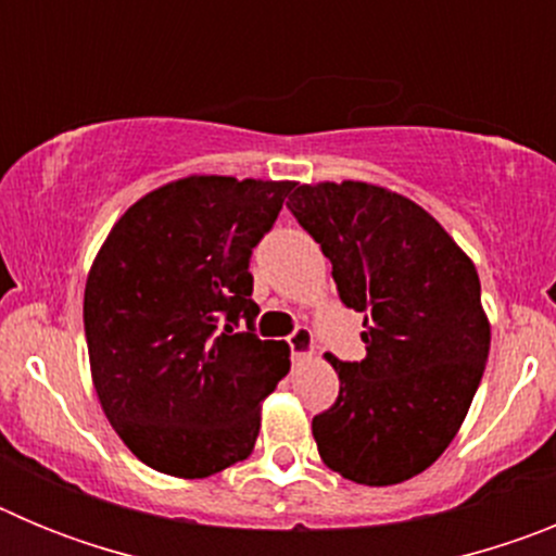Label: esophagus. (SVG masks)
Returning <instances> with one entry per match:
<instances>
[{"instance_id":"34e87169","label":"esophagus","mask_w":556,"mask_h":556,"mask_svg":"<svg viewBox=\"0 0 556 556\" xmlns=\"http://www.w3.org/2000/svg\"><path fill=\"white\" fill-rule=\"evenodd\" d=\"M287 345H289V353H292V362H298V358L308 356V353L314 351V337L312 331H308L306 326H298L292 333L287 337Z\"/></svg>"}]
</instances>
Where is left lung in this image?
<instances>
[{"mask_svg": "<svg viewBox=\"0 0 556 556\" xmlns=\"http://www.w3.org/2000/svg\"><path fill=\"white\" fill-rule=\"evenodd\" d=\"M287 208L331 262L339 301L365 314L367 356H328L339 395L312 420L323 462L367 488L424 473L488 365L473 262L429 211L381 186L294 184Z\"/></svg>", "mask_w": 556, "mask_h": 556, "instance_id": "1", "label": "left lung"}]
</instances>
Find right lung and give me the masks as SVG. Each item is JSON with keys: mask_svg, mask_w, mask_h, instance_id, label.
<instances>
[{"mask_svg": "<svg viewBox=\"0 0 556 556\" xmlns=\"http://www.w3.org/2000/svg\"><path fill=\"white\" fill-rule=\"evenodd\" d=\"M292 186L175 180L132 203L97 253L83 298L94 390L159 473L205 479L253 451L289 348L255 333L250 255Z\"/></svg>", "mask_w": 556, "mask_h": 556, "instance_id": "1", "label": "right lung"}]
</instances>
